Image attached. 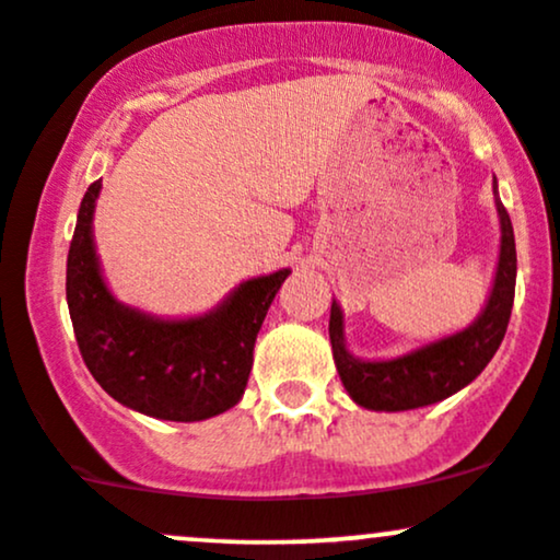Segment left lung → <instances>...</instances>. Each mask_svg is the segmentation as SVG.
<instances>
[{
  "label": "left lung",
  "mask_w": 560,
  "mask_h": 560,
  "mask_svg": "<svg viewBox=\"0 0 560 560\" xmlns=\"http://www.w3.org/2000/svg\"><path fill=\"white\" fill-rule=\"evenodd\" d=\"M500 260L492 294L481 316L466 331L440 339L395 361H358L347 352L342 311L331 302L329 337L339 378L358 405L369 410H410L445 400L474 382L503 342L516 294V240L511 215L498 199Z\"/></svg>",
  "instance_id": "8db88e82"
}]
</instances>
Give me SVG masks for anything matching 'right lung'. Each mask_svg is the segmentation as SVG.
I'll return each mask as SVG.
<instances>
[{
    "instance_id": "add662e5",
    "label": "right lung",
    "mask_w": 560,
    "mask_h": 560,
    "mask_svg": "<svg viewBox=\"0 0 560 560\" xmlns=\"http://www.w3.org/2000/svg\"><path fill=\"white\" fill-rule=\"evenodd\" d=\"M94 182L68 249L66 294L81 358L107 395L163 421H202L234 408L253 371L255 339L289 271L249 279L202 318L160 320L107 292L92 240Z\"/></svg>"
}]
</instances>
